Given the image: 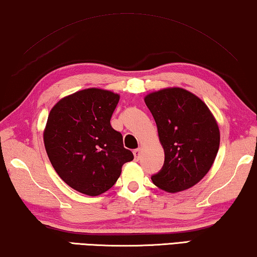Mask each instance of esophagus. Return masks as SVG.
<instances>
[{
	"mask_svg": "<svg viewBox=\"0 0 257 257\" xmlns=\"http://www.w3.org/2000/svg\"><path fill=\"white\" fill-rule=\"evenodd\" d=\"M133 155H134V159H136L137 161H139L140 156H141V149L138 148V149H136V151H133Z\"/></svg>",
	"mask_w": 257,
	"mask_h": 257,
	"instance_id": "34e87169",
	"label": "esophagus"
}]
</instances>
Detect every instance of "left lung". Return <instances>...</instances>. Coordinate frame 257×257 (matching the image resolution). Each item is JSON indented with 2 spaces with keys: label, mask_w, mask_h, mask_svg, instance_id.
I'll use <instances>...</instances> for the list:
<instances>
[{
  "label": "left lung",
  "mask_w": 257,
  "mask_h": 257,
  "mask_svg": "<svg viewBox=\"0 0 257 257\" xmlns=\"http://www.w3.org/2000/svg\"><path fill=\"white\" fill-rule=\"evenodd\" d=\"M145 102L164 149V164L153 183L169 193L191 188L207 175L218 152L214 115L201 98L179 87L153 92Z\"/></svg>",
  "instance_id": "obj_1"
}]
</instances>
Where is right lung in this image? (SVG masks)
I'll return each mask as SVG.
<instances>
[{
  "label": "right lung",
  "mask_w": 257,
  "mask_h": 257,
  "mask_svg": "<svg viewBox=\"0 0 257 257\" xmlns=\"http://www.w3.org/2000/svg\"><path fill=\"white\" fill-rule=\"evenodd\" d=\"M118 101L110 90L87 88L63 97L49 112L43 132L47 155L62 180L82 194L108 191L133 160L110 124Z\"/></svg>",
  "instance_id": "right-lung-1"
}]
</instances>
